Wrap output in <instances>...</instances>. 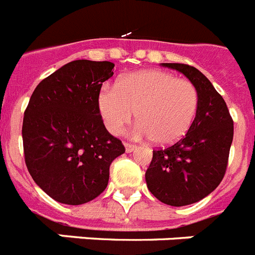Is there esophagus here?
Returning <instances> with one entry per match:
<instances>
[{
  "mask_svg": "<svg viewBox=\"0 0 255 255\" xmlns=\"http://www.w3.org/2000/svg\"><path fill=\"white\" fill-rule=\"evenodd\" d=\"M124 146H126V151H127V153H132V151L136 149V145L129 144V142H124Z\"/></svg>",
  "mask_w": 255,
  "mask_h": 255,
  "instance_id": "34e87169",
  "label": "esophagus"
}]
</instances>
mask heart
Wrapping results in <instances>:
<instances>
[{"mask_svg":"<svg viewBox=\"0 0 255 255\" xmlns=\"http://www.w3.org/2000/svg\"><path fill=\"white\" fill-rule=\"evenodd\" d=\"M200 96L196 85L160 70H141L122 76L117 87L104 85L97 106L111 134H119L136 111V137L170 145L185 136L196 119Z\"/></svg>","mask_w":255,"mask_h":255,"instance_id":"heart-1","label":"heart"}]
</instances>
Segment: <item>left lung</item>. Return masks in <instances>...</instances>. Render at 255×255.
Returning <instances> with one entry per match:
<instances>
[{"label":"left lung","mask_w":255,"mask_h":255,"mask_svg":"<svg viewBox=\"0 0 255 255\" xmlns=\"http://www.w3.org/2000/svg\"><path fill=\"white\" fill-rule=\"evenodd\" d=\"M162 66L181 72L196 85L200 105L183 138L153 150L145 180L160 202L185 206L209 196L223 180L233 140V121L223 97L202 72L184 63Z\"/></svg>","instance_id":"8db88e82"}]
</instances>
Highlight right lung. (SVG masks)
<instances>
[{
	"label": "right lung",
	"mask_w": 255,
	"mask_h": 255,
	"mask_svg": "<svg viewBox=\"0 0 255 255\" xmlns=\"http://www.w3.org/2000/svg\"><path fill=\"white\" fill-rule=\"evenodd\" d=\"M114 63L72 61L49 75L29 98L23 118L28 172L53 200L81 205L106 189L111 162L126 151L105 128L97 106Z\"/></svg>",
	"instance_id": "obj_1"
}]
</instances>
